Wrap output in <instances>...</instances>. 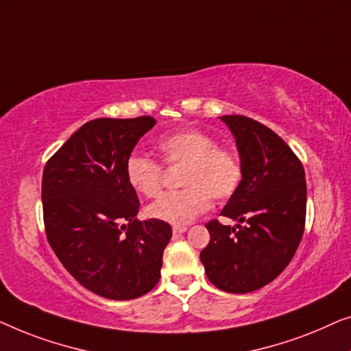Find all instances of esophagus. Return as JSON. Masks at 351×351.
I'll list each match as a JSON object with an SVG mask.
<instances>
[{"label":"esophagus","instance_id":"obj_1","mask_svg":"<svg viewBox=\"0 0 351 351\" xmlns=\"http://www.w3.org/2000/svg\"><path fill=\"white\" fill-rule=\"evenodd\" d=\"M187 230V226H173V234H184Z\"/></svg>","mask_w":351,"mask_h":351}]
</instances>
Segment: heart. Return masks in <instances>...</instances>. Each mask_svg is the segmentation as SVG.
Masks as SVG:
<instances>
[{
    "mask_svg": "<svg viewBox=\"0 0 351 351\" xmlns=\"http://www.w3.org/2000/svg\"><path fill=\"white\" fill-rule=\"evenodd\" d=\"M157 149L169 167L184 165L180 192H170L146 208L151 219L184 226L205 213L211 197L227 200L240 187L243 169L234 151L218 147L208 133L197 128H180L160 138ZM128 184L140 195L154 199L164 187L162 165L146 156L132 154L125 162Z\"/></svg>",
    "mask_w": 351,
    "mask_h": 351,
    "instance_id": "heart-1",
    "label": "heart"
}]
</instances>
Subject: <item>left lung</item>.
Returning <instances> with one entry per match:
<instances>
[{
  "instance_id": "left-lung-1",
  "label": "left lung",
  "mask_w": 351,
  "mask_h": 351,
  "mask_svg": "<svg viewBox=\"0 0 351 351\" xmlns=\"http://www.w3.org/2000/svg\"><path fill=\"white\" fill-rule=\"evenodd\" d=\"M221 121L235 138L243 169L221 215L239 224L206 223L210 243L200 261L216 288L245 294L269 285L293 259L304 235L307 184L298 156L269 127L239 114Z\"/></svg>"
}]
</instances>
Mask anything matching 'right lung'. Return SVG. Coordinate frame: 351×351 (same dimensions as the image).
Here are the masks:
<instances>
[{
  "label": "right lung",
  "mask_w": 351,
  "mask_h": 351,
  "mask_svg": "<svg viewBox=\"0 0 351 351\" xmlns=\"http://www.w3.org/2000/svg\"><path fill=\"white\" fill-rule=\"evenodd\" d=\"M154 125L151 116L93 119L44 167L41 199L49 245L75 280L101 298H140L160 278L171 227L136 219L140 200L125 176L133 147Z\"/></svg>",
  "instance_id": "obj_1"
}]
</instances>
